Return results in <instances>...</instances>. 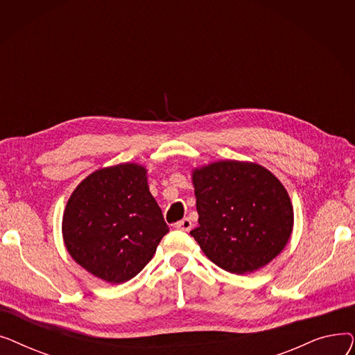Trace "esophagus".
<instances>
[{"label":"esophagus","mask_w":355,"mask_h":355,"mask_svg":"<svg viewBox=\"0 0 355 355\" xmlns=\"http://www.w3.org/2000/svg\"><path fill=\"white\" fill-rule=\"evenodd\" d=\"M191 227H193V223H191V220L187 218V217L182 218L181 221H178L177 225H175V229H178V230H181V232H190Z\"/></svg>","instance_id":"esophagus-1"}]
</instances>
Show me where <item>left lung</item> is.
<instances>
[{
  "label": "left lung",
  "instance_id": "left-lung-1",
  "mask_svg": "<svg viewBox=\"0 0 355 355\" xmlns=\"http://www.w3.org/2000/svg\"><path fill=\"white\" fill-rule=\"evenodd\" d=\"M198 227L190 232L213 263L243 275L284 250L293 227L288 191L262 165L218 161L193 171Z\"/></svg>",
  "mask_w": 355,
  "mask_h": 355
}]
</instances>
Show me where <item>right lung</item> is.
Segmentation results:
<instances>
[{
	"label": "right lung",
	"instance_id": "1",
	"mask_svg": "<svg viewBox=\"0 0 355 355\" xmlns=\"http://www.w3.org/2000/svg\"><path fill=\"white\" fill-rule=\"evenodd\" d=\"M62 230L70 256L109 284L137 276L170 232L146 170L130 162L86 177L66 204Z\"/></svg>",
	"mask_w": 355,
	"mask_h": 355
}]
</instances>
